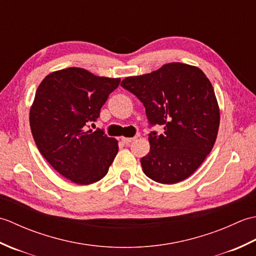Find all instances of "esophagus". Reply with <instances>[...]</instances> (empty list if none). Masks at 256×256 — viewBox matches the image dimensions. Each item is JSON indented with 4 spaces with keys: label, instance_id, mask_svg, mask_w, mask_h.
<instances>
[{
    "label": "esophagus",
    "instance_id": "1",
    "mask_svg": "<svg viewBox=\"0 0 256 256\" xmlns=\"http://www.w3.org/2000/svg\"><path fill=\"white\" fill-rule=\"evenodd\" d=\"M138 138V136H134V138H122V142L124 144H130L131 142H133V140H135Z\"/></svg>",
    "mask_w": 256,
    "mask_h": 256
}]
</instances>
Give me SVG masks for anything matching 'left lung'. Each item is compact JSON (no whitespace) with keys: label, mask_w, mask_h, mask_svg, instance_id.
Returning a JSON list of instances; mask_svg holds the SVG:
<instances>
[{"label":"left lung","mask_w":256,"mask_h":256,"mask_svg":"<svg viewBox=\"0 0 256 256\" xmlns=\"http://www.w3.org/2000/svg\"><path fill=\"white\" fill-rule=\"evenodd\" d=\"M121 86L143 103L150 126V153L142 157L144 174L154 182L172 184L196 172L214 148L220 124L212 84L197 67L182 62L125 78Z\"/></svg>","instance_id":"obj_1"}]
</instances>
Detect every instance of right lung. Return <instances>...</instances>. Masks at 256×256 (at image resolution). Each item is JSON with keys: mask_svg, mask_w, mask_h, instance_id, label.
Segmentation results:
<instances>
[{"mask_svg": "<svg viewBox=\"0 0 256 256\" xmlns=\"http://www.w3.org/2000/svg\"><path fill=\"white\" fill-rule=\"evenodd\" d=\"M120 81L72 67L50 74L38 86L30 111L32 138L54 170L74 184L99 182L118 154L116 138L86 126L100 116Z\"/></svg>", "mask_w": 256, "mask_h": 256, "instance_id": "obj_1", "label": "right lung"}]
</instances>
